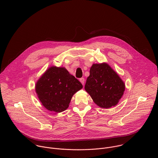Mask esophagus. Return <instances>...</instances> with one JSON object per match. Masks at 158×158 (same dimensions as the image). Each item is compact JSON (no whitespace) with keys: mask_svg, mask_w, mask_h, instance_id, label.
I'll return each instance as SVG.
<instances>
[{"mask_svg":"<svg viewBox=\"0 0 158 158\" xmlns=\"http://www.w3.org/2000/svg\"><path fill=\"white\" fill-rule=\"evenodd\" d=\"M79 81H80V82L82 83V84L84 85V82H85V79H84V78H81V79H79Z\"/></svg>","mask_w":158,"mask_h":158,"instance_id":"obj_1","label":"esophagus"}]
</instances>
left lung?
I'll use <instances>...</instances> for the list:
<instances>
[{
	"label": "left lung",
	"instance_id": "1",
	"mask_svg": "<svg viewBox=\"0 0 158 158\" xmlns=\"http://www.w3.org/2000/svg\"><path fill=\"white\" fill-rule=\"evenodd\" d=\"M84 88L96 104L108 109L118 104L125 84L108 64L103 62L93 64Z\"/></svg>",
	"mask_w": 158,
	"mask_h": 158
}]
</instances>
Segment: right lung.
Here are the masks:
<instances>
[{
	"label": "right lung",
	"instance_id": "1",
	"mask_svg": "<svg viewBox=\"0 0 158 158\" xmlns=\"http://www.w3.org/2000/svg\"><path fill=\"white\" fill-rule=\"evenodd\" d=\"M35 92L42 106L57 113L66 110L82 84L65 67L51 66L35 84Z\"/></svg>",
	"mask_w": 158,
	"mask_h": 158
}]
</instances>
